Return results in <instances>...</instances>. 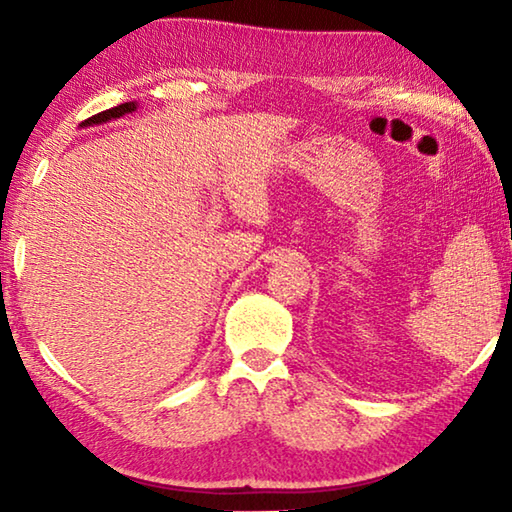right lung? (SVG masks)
<instances>
[{
  "instance_id": "1",
  "label": "right lung",
  "mask_w": 512,
  "mask_h": 512,
  "mask_svg": "<svg viewBox=\"0 0 512 512\" xmlns=\"http://www.w3.org/2000/svg\"><path fill=\"white\" fill-rule=\"evenodd\" d=\"M137 108H140V106H137V101L121 103V106H115V108H110V110H103V112H99V115L85 119L81 126H99V124H106V121H110V119H119V117H124V115H131V112H135Z\"/></svg>"
}]
</instances>
